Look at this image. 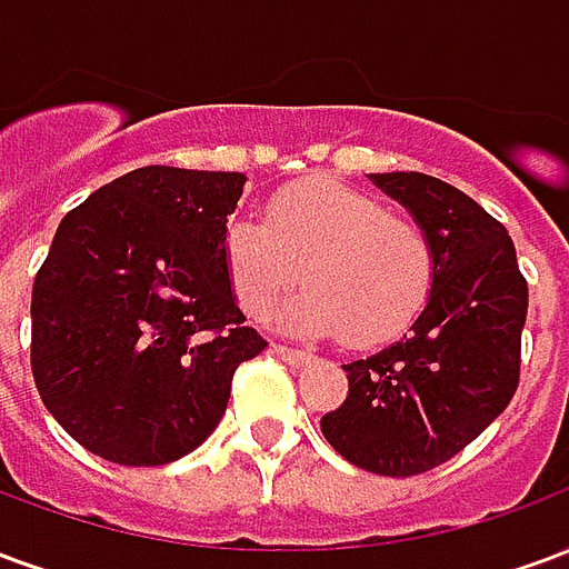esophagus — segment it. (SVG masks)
I'll return each mask as SVG.
<instances>
[{
	"instance_id": "1",
	"label": "esophagus",
	"mask_w": 569,
	"mask_h": 569,
	"mask_svg": "<svg viewBox=\"0 0 569 569\" xmlns=\"http://www.w3.org/2000/svg\"><path fill=\"white\" fill-rule=\"evenodd\" d=\"M271 353L273 357H280L286 366H305L310 359V353L305 350H296V347H286V345H271Z\"/></svg>"
}]
</instances>
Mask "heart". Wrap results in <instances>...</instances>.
I'll use <instances>...</instances> for the list:
<instances>
[{
  "mask_svg": "<svg viewBox=\"0 0 569 569\" xmlns=\"http://www.w3.org/2000/svg\"><path fill=\"white\" fill-rule=\"evenodd\" d=\"M224 273L240 308L264 320L292 286L308 289L283 322L305 335H341L375 347L402 335L436 286V247L411 219L338 179L277 191L264 219L234 216L222 237Z\"/></svg>",
  "mask_w": 569,
  "mask_h": 569,
  "instance_id": "1",
  "label": "heart"
}]
</instances>
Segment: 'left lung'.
I'll return each instance as SVG.
<instances>
[{
	"mask_svg": "<svg viewBox=\"0 0 569 569\" xmlns=\"http://www.w3.org/2000/svg\"><path fill=\"white\" fill-rule=\"evenodd\" d=\"M436 247V286L411 332L347 362V399L322 415L326 441L366 472L436 469L500 418L521 378L527 280L515 243L460 188L427 173H371Z\"/></svg>",
	"mask_w": 569,
	"mask_h": 569,
	"instance_id": "8db88e82",
	"label": "left lung"
}]
</instances>
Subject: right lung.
Listing matches in <instances>:
<instances>
[{"mask_svg":"<svg viewBox=\"0 0 569 569\" xmlns=\"http://www.w3.org/2000/svg\"><path fill=\"white\" fill-rule=\"evenodd\" d=\"M243 173L140 167L63 216L32 283L44 408L109 463L163 466L219 427L268 347L231 296L222 237Z\"/></svg>","mask_w":569,"mask_h":569,"instance_id":"add662e5","label":"right lung"}]
</instances>
